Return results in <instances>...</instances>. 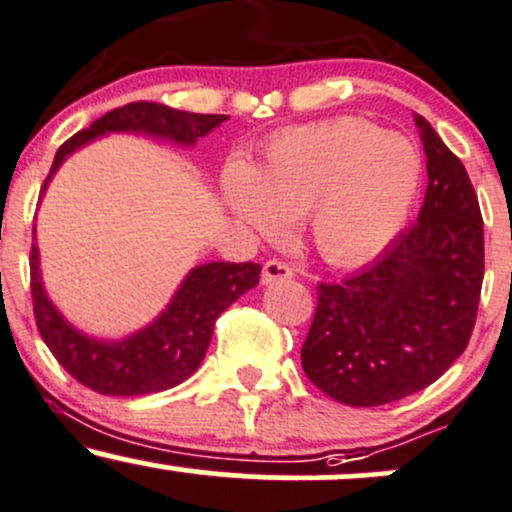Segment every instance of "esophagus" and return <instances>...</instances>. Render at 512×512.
I'll list each match as a JSON object with an SVG mask.
<instances>
[{
    "label": "esophagus",
    "mask_w": 512,
    "mask_h": 512,
    "mask_svg": "<svg viewBox=\"0 0 512 512\" xmlns=\"http://www.w3.org/2000/svg\"><path fill=\"white\" fill-rule=\"evenodd\" d=\"M293 276V269L281 260H267L262 267V284H274V281H286Z\"/></svg>",
    "instance_id": "esophagus-1"
}]
</instances>
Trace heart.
I'll return each instance as SVG.
<instances>
[{"label":"heart","mask_w":512,"mask_h":512,"mask_svg":"<svg viewBox=\"0 0 512 512\" xmlns=\"http://www.w3.org/2000/svg\"><path fill=\"white\" fill-rule=\"evenodd\" d=\"M419 185L421 158L407 139L337 117L281 132L257 170L233 163L223 190L233 214L262 238L305 214L322 260L356 264L397 236Z\"/></svg>","instance_id":"heart-1"}]
</instances>
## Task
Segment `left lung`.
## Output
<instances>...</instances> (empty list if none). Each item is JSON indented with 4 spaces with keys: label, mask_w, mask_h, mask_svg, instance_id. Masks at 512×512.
I'll list each match as a JSON object with an SVG mask.
<instances>
[{
    "label": "left lung",
    "mask_w": 512,
    "mask_h": 512,
    "mask_svg": "<svg viewBox=\"0 0 512 512\" xmlns=\"http://www.w3.org/2000/svg\"><path fill=\"white\" fill-rule=\"evenodd\" d=\"M414 120L428 170L419 221L363 272L317 286L301 349L310 383L349 407H380L436 383L477 322L484 281L477 192L431 122Z\"/></svg>",
    "instance_id": "left-lung-1"
}]
</instances>
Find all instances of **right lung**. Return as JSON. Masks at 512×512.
Instances as JSON below:
<instances>
[{
  "instance_id": "1",
  "label": "right lung",
  "mask_w": 512,
  "mask_h": 512,
  "mask_svg": "<svg viewBox=\"0 0 512 512\" xmlns=\"http://www.w3.org/2000/svg\"><path fill=\"white\" fill-rule=\"evenodd\" d=\"M228 115H199L161 103H127L98 117L88 129L76 132L57 149L55 161L40 187H45L76 149L108 132H137L168 142L192 146L219 127ZM262 267L255 262L199 264L185 276L168 308L144 330L122 342L86 337L69 325L50 303L40 279L38 245L31 248V296L40 337L60 366L88 390L110 397H134L180 385L199 368L211 342L216 320L245 291L257 286Z\"/></svg>"
}]
</instances>
